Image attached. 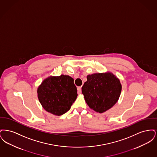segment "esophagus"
I'll use <instances>...</instances> for the list:
<instances>
[{"mask_svg":"<svg viewBox=\"0 0 157 157\" xmlns=\"http://www.w3.org/2000/svg\"><path fill=\"white\" fill-rule=\"evenodd\" d=\"M81 88H82V87H81V86H78V87L77 88V90H78V93L79 94H81L82 93V90H81Z\"/></svg>","mask_w":157,"mask_h":157,"instance_id":"obj_1","label":"esophagus"}]
</instances>
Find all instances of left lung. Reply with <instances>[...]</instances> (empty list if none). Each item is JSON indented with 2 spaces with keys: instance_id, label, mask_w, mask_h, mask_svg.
I'll return each mask as SVG.
<instances>
[{
  "instance_id": "1",
  "label": "left lung",
  "mask_w": 157,
  "mask_h": 157,
  "mask_svg": "<svg viewBox=\"0 0 157 157\" xmlns=\"http://www.w3.org/2000/svg\"><path fill=\"white\" fill-rule=\"evenodd\" d=\"M122 85L112 73H96L87 76L82 87L86 104L95 112L104 113L115 104L120 97Z\"/></svg>"
}]
</instances>
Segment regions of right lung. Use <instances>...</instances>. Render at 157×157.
<instances>
[{"instance_id":"obj_1","label":"right lung","mask_w":157,"mask_h":157,"mask_svg":"<svg viewBox=\"0 0 157 157\" xmlns=\"http://www.w3.org/2000/svg\"><path fill=\"white\" fill-rule=\"evenodd\" d=\"M37 93L42 107L56 116L68 111L78 96L74 79L69 75L46 78L38 86Z\"/></svg>"}]
</instances>
